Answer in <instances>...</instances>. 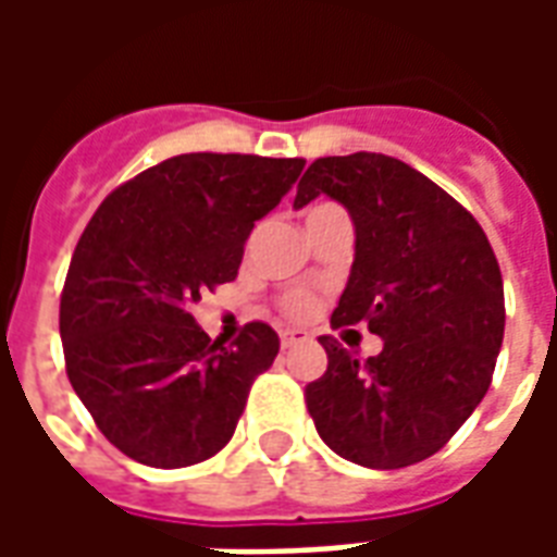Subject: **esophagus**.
<instances>
[{"instance_id":"34e87169","label":"esophagus","mask_w":557,"mask_h":557,"mask_svg":"<svg viewBox=\"0 0 557 557\" xmlns=\"http://www.w3.org/2000/svg\"><path fill=\"white\" fill-rule=\"evenodd\" d=\"M307 339H313L307 331H301V327H283L280 331V346L283 349H292V346H298V343H307Z\"/></svg>"}]
</instances>
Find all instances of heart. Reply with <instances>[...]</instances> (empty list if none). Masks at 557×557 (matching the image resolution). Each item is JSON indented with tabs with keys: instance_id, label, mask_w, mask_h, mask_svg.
I'll use <instances>...</instances> for the list:
<instances>
[{
	"instance_id": "1",
	"label": "heart",
	"mask_w": 557,
	"mask_h": 557,
	"mask_svg": "<svg viewBox=\"0 0 557 557\" xmlns=\"http://www.w3.org/2000/svg\"><path fill=\"white\" fill-rule=\"evenodd\" d=\"M319 208H325V206H313L307 214H313V211H319ZM283 310L289 315H307L310 310H313V295L310 292H289L286 298H283Z\"/></svg>"
}]
</instances>
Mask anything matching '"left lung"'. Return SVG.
Segmentation results:
<instances>
[{
	"label": "left lung",
	"mask_w": 557,
	"mask_h": 557,
	"mask_svg": "<svg viewBox=\"0 0 557 557\" xmlns=\"http://www.w3.org/2000/svg\"><path fill=\"white\" fill-rule=\"evenodd\" d=\"M319 194L355 223V262L331 327L363 322L385 346L361 361L319 337L327 370L307 385V411L343 459L414 466L490 391L504 339L502 268L478 220L403 160L373 151L313 160L295 208Z\"/></svg>",
	"instance_id": "8db88e82"
}]
</instances>
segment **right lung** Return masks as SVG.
I'll return each instance as SVG.
<instances>
[{
  "instance_id": "right-lung-1",
  "label": "right lung",
  "mask_w": 557,
  "mask_h": 557,
  "mask_svg": "<svg viewBox=\"0 0 557 557\" xmlns=\"http://www.w3.org/2000/svg\"><path fill=\"white\" fill-rule=\"evenodd\" d=\"M301 170V158L178 154L115 187L79 235L59 304L65 370L125 456L184 468L232 438L280 337L250 322L226 349L190 310L238 277L253 223Z\"/></svg>"
}]
</instances>
